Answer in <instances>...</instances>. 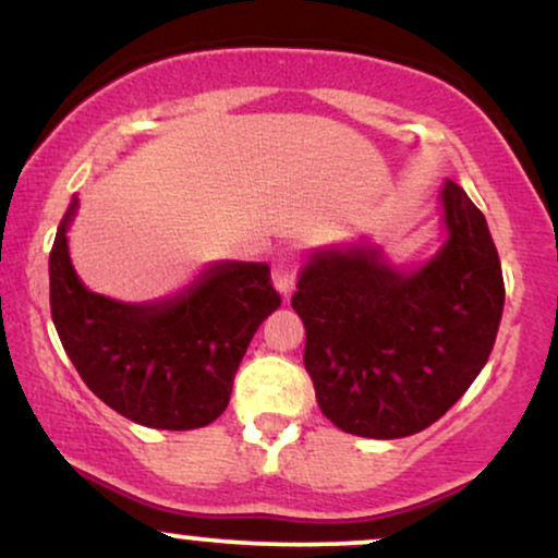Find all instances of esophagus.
Listing matches in <instances>:
<instances>
[{
  "label": "esophagus",
  "mask_w": 558,
  "mask_h": 558,
  "mask_svg": "<svg viewBox=\"0 0 558 558\" xmlns=\"http://www.w3.org/2000/svg\"><path fill=\"white\" fill-rule=\"evenodd\" d=\"M271 279H274V287H277L284 298H290L294 292V284H298V264H294L292 247H281L277 253V258H274V268H271Z\"/></svg>",
  "instance_id": "1"
}]
</instances>
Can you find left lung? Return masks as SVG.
I'll use <instances>...</instances> for the list:
<instances>
[{
	"label": "left lung",
	"instance_id": "obj_1",
	"mask_svg": "<svg viewBox=\"0 0 558 558\" xmlns=\"http://www.w3.org/2000/svg\"><path fill=\"white\" fill-rule=\"evenodd\" d=\"M450 238L401 274L375 251L318 253L292 307L320 411L349 435L422 432L469 390L497 339L505 279L484 215L458 183L442 185Z\"/></svg>",
	"mask_w": 558,
	"mask_h": 558
}]
</instances>
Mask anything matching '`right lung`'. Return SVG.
<instances>
[{
  "label": "right lung",
  "mask_w": 558,
  "mask_h": 558,
  "mask_svg": "<svg viewBox=\"0 0 558 558\" xmlns=\"http://www.w3.org/2000/svg\"><path fill=\"white\" fill-rule=\"evenodd\" d=\"M72 198L48 258L51 318L89 390L121 416L153 429H196L230 403L253 333L279 307L266 264L211 266L191 290L155 305H123L87 292L66 251Z\"/></svg>",
  "instance_id": "1"
}]
</instances>
